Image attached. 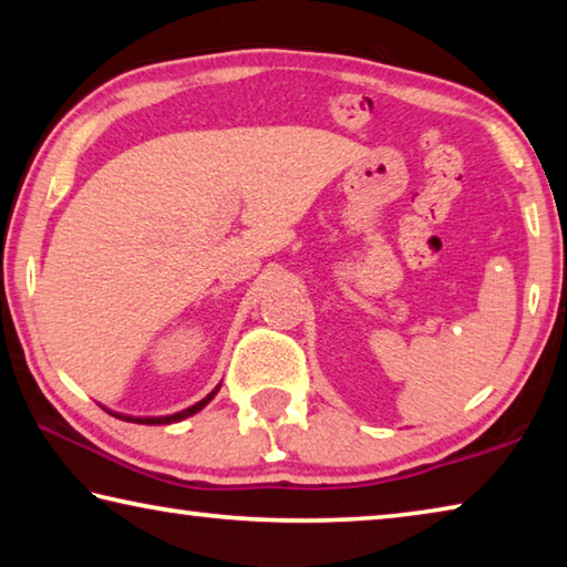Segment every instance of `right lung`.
Here are the masks:
<instances>
[{
    "instance_id": "right-lung-1",
    "label": "right lung",
    "mask_w": 567,
    "mask_h": 567,
    "mask_svg": "<svg viewBox=\"0 0 567 567\" xmlns=\"http://www.w3.org/2000/svg\"><path fill=\"white\" fill-rule=\"evenodd\" d=\"M217 390H219V385H217L213 392H209L207 398H203L199 402H195V405L187 408V410L175 412V415H165V417H132V415H120V412H110V415L120 417V420H127V422H137V425H169V422H179V420H185V417L195 415V412L203 410V408L207 405V402L217 395Z\"/></svg>"
}]
</instances>
